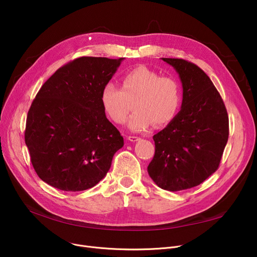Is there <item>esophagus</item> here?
<instances>
[{
    "instance_id": "1",
    "label": "esophagus",
    "mask_w": 257,
    "mask_h": 257,
    "mask_svg": "<svg viewBox=\"0 0 257 257\" xmlns=\"http://www.w3.org/2000/svg\"><path fill=\"white\" fill-rule=\"evenodd\" d=\"M141 140V138H139V137H133V136H130V137H128V141H130V142H139Z\"/></svg>"
}]
</instances>
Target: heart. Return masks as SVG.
Returning <instances> with one entry per match:
<instances>
[{"mask_svg":"<svg viewBox=\"0 0 257 257\" xmlns=\"http://www.w3.org/2000/svg\"><path fill=\"white\" fill-rule=\"evenodd\" d=\"M121 88L107 82L101 90L100 101L106 115L115 124L126 120L132 103L134 111L128 127L140 132L155 126H164L176 116L181 104V86L178 81L160 75L141 65L129 70L120 80Z\"/></svg>","mask_w":257,"mask_h":257,"instance_id":"1","label":"heart"}]
</instances>
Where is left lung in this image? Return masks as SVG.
I'll return each mask as SVG.
<instances>
[{"instance_id":"obj_1","label":"left lung","mask_w":257,"mask_h":257,"mask_svg":"<svg viewBox=\"0 0 257 257\" xmlns=\"http://www.w3.org/2000/svg\"><path fill=\"white\" fill-rule=\"evenodd\" d=\"M182 83L181 109L153 137L155 154L148 166L151 179L170 192L201 184L218 170L229 136L226 107L209 77L196 64L161 58Z\"/></svg>"}]
</instances>
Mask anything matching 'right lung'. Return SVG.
<instances>
[{
	"instance_id": "right-lung-1",
	"label": "right lung",
	"mask_w": 257,
	"mask_h": 257,
	"mask_svg": "<svg viewBox=\"0 0 257 257\" xmlns=\"http://www.w3.org/2000/svg\"><path fill=\"white\" fill-rule=\"evenodd\" d=\"M124 58L80 57L42 86L27 115L25 142L38 177L65 192L85 191L109 171L124 146L100 101Z\"/></svg>"
}]
</instances>
